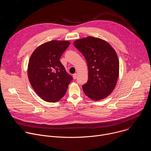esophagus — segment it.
<instances>
[{"label":"esophagus","mask_w":151,"mask_h":151,"mask_svg":"<svg viewBox=\"0 0 151 151\" xmlns=\"http://www.w3.org/2000/svg\"><path fill=\"white\" fill-rule=\"evenodd\" d=\"M76 77H77V74L76 73H75V74L73 75V78L74 79H76Z\"/></svg>","instance_id":"34e87169"}]
</instances>
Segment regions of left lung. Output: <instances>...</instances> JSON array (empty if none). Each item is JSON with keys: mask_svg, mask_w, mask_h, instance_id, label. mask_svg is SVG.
I'll return each mask as SVG.
<instances>
[{"mask_svg": "<svg viewBox=\"0 0 151 151\" xmlns=\"http://www.w3.org/2000/svg\"><path fill=\"white\" fill-rule=\"evenodd\" d=\"M87 63L88 78L82 85L84 93L93 100L108 96L114 90L119 75L117 54L107 42L89 36L74 42Z\"/></svg>", "mask_w": 151, "mask_h": 151, "instance_id": "left-lung-1", "label": "left lung"}]
</instances>
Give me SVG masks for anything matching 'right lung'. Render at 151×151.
Wrapping results in <instances>:
<instances>
[{
    "label": "right lung",
    "instance_id": "1",
    "mask_svg": "<svg viewBox=\"0 0 151 151\" xmlns=\"http://www.w3.org/2000/svg\"><path fill=\"white\" fill-rule=\"evenodd\" d=\"M70 45L68 41L51 40L37 47L28 64V77L36 94L48 102L59 101L73 80L60 61Z\"/></svg>",
    "mask_w": 151,
    "mask_h": 151
}]
</instances>
